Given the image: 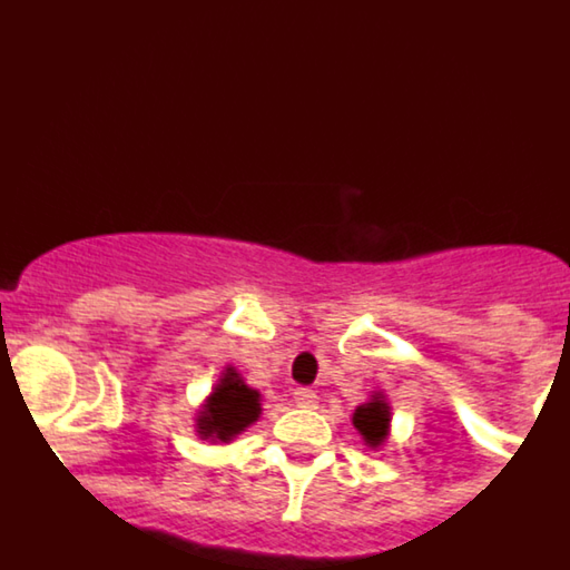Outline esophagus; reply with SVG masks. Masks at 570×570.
Returning a JSON list of instances; mask_svg holds the SVG:
<instances>
[{"label":"esophagus","mask_w":570,"mask_h":570,"mask_svg":"<svg viewBox=\"0 0 570 570\" xmlns=\"http://www.w3.org/2000/svg\"><path fill=\"white\" fill-rule=\"evenodd\" d=\"M292 399H295V404L303 406V410H314L316 401H320V395L311 391V387H297V391L292 393Z\"/></svg>","instance_id":"esophagus-1"}]
</instances>
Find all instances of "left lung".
<instances>
[{"mask_svg":"<svg viewBox=\"0 0 570 570\" xmlns=\"http://www.w3.org/2000/svg\"><path fill=\"white\" fill-rule=\"evenodd\" d=\"M352 426L361 431L368 448L385 445L387 434H391V404H387L385 393H374L365 404L357 406L352 412Z\"/></svg>","mask_w":570,"mask_h":570,"instance_id":"8db88e82","label":"left lung"}]
</instances>
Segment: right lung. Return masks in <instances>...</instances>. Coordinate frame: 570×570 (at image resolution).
Instances as JSON below:
<instances>
[{
  "label": "right lung",
  "instance_id": "1",
  "mask_svg": "<svg viewBox=\"0 0 570 570\" xmlns=\"http://www.w3.org/2000/svg\"><path fill=\"white\" fill-rule=\"evenodd\" d=\"M259 391L245 385L235 365H229L196 415V434L209 442H232L250 423L259 421Z\"/></svg>",
  "mask_w": 570,
  "mask_h": 570
}]
</instances>
